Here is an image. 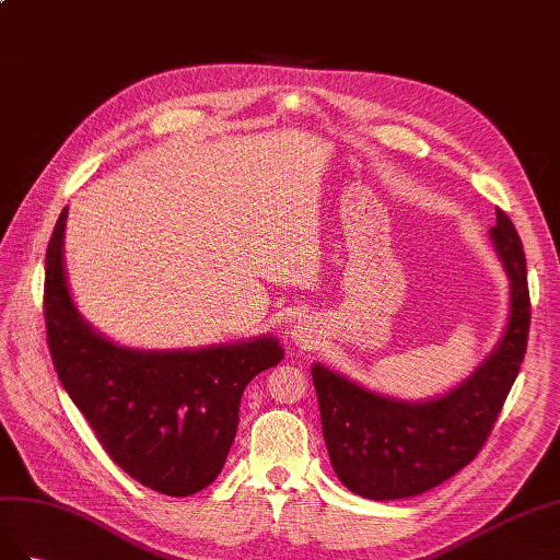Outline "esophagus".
<instances>
[{"label":"esophagus","mask_w":560,"mask_h":560,"mask_svg":"<svg viewBox=\"0 0 560 560\" xmlns=\"http://www.w3.org/2000/svg\"><path fill=\"white\" fill-rule=\"evenodd\" d=\"M318 338H322V332L316 330V324H312V318H300L291 328V340H295L300 347H314Z\"/></svg>","instance_id":"1"}]
</instances>
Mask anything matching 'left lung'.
Here are the masks:
<instances>
[{
    "mask_svg": "<svg viewBox=\"0 0 560 560\" xmlns=\"http://www.w3.org/2000/svg\"><path fill=\"white\" fill-rule=\"evenodd\" d=\"M490 242L509 277L500 342L474 373L434 398L373 392L324 363L312 365L330 465L340 483L375 502L404 500L448 481L483 448L528 347L530 293L516 228L504 211Z\"/></svg>",
    "mask_w": 560,
    "mask_h": 560,
    "instance_id": "8db88e82",
    "label": "left lung"
}]
</instances>
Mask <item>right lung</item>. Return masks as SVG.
<instances>
[{
	"instance_id": "add662e5",
	"label": "right lung",
	"mask_w": 560,
	"mask_h": 560,
	"mask_svg": "<svg viewBox=\"0 0 560 560\" xmlns=\"http://www.w3.org/2000/svg\"><path fill=\"white\" fill-rule=\"evenodd\" d=\"M68 209L46 248L44 318L62 387L107 455L138 483L189 498L215 481L248 382L283 359L275 335L197 349H136L79 314L66 255Z\"/></svg>"
}]
</instances>
